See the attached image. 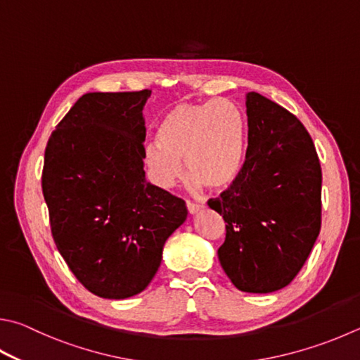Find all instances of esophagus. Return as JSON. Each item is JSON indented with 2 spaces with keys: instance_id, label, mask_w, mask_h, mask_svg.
<instances>
[{
  "instance_id": "obj_1",
  "label": "esophagus",
  "mask_w": 360,
  "mask_h": 360,
  "mask_svg": "<svg viewBox=\"0 0 360 360\" xmlns=\"http://www.w3.org/2000/svg\"><path fill=\"white\" fill-rule=\"evenodd\" d=\"M186 205H187V209H188V212H191V214L198 212L200 209L202 207V205H198V202H195V201H192V200H187Z\"/></svg>"
}]
</instances>
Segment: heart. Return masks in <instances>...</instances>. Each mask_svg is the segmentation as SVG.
Masks as SVG:
<instances>
[{
  "label": "heart",
  "mask_w": 360,
  "mask_h": 360,
  "mask_svg": "<svg viewBox=\"0 0 360 360\" xmlns=\"http://www.w3.org/2000/svg\"><path fill=\"white\" fill-rule=\"evenodd\" d=\"M248 151V121L238 103L212 99L179 103L159 122L158 140L146 143L145 162L154 182L172 187L182 160L197 184L212 191L231 187L243 174Z\"/></svg>",
  "instance_id": "1"
}]
</instances>
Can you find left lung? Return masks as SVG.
Listing matches in <instances>:
<instances>
[{"mask_svg":"<svg viewBox=\"0 0 360 360\" xmlns=\"http://www.w3.org/2000/svg\"><path fill=\"white\" fill-rule=\"evenodd\" d=\"M245 168L207 205L225 220L219 261L245 292H272L302 269L321 230V165L304 124L258 93L247 94Z\"/></svg>","mask_w":360,"mask_h":360,"instance_id":"1","label":"left lung"}]
</instances>
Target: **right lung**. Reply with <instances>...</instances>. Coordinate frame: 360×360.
Listing matches in <instances>:
<instances>
[{"label":"right lung","instance_id":"1","mask_svg":"<svg viewBox=\"0 0 360 360\" xmlns=\"http://www.w3.org/2000/svg\"><path fill=\"white\" fill-rule=\"evenodd\" d=\"M151 91L82 96L45 148L42 193L51 236L84 288L105 299L141 292L186 201L149 184L143 108Z\"/></svg>","mask_w":360,"mask_h":360}]
</instances>
